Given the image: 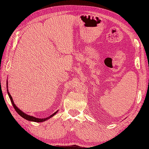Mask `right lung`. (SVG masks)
<instances>
[{"label":"right lung","instance_id":"obj_1","mask_svg":"<svg viewBox=\"0 0 149 149\" xmlns=\"http://www.w3.org/2000/svg\"><path fill=\"white\" fill-rule=\"evenodd\" d=\"M7 94H8V95H9V98H10L11 102H12V104L13 105V107H14V109L16 110V112H17L19 114V115H20L21 117L24 118V119H26V120H27L30 121H35V122H37V123H40V122H43V121H45L48 120V119H49V118L54 116L55 114L58 111H56V112H55L54 113L52 114V115H50V116L47 117V118H38L34 117V116H33L28 115V114H26V113H24L23 111H22L21 110L19 109V108L17 107V106L14 104V101H13V99L12 96H11V95L10 94V93H9V90H8V82H7Z\"/></svg>","mask_w":149,"mask_h":149}]
</instances>
